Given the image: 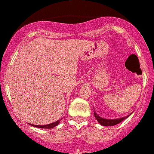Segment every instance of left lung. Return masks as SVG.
<instances>
[{"label":"left lung","mask_w":154,"mask_h":154,"mask_svg":"<svg viewBox=\"0 0 154 154\" xmlns=\"http://www.w3.org/2000/svg\"><path fill=\"white\" fill-rule=\"evenodd\" d=\"M129 115H127V116H126L125 118H118V119H105V118H100V116H99L98 115H97V113H96L95 112H94V116H95L96 119L97 120V121H98L99 123H100L101 125L103 126H115L116 125V124H119V123H121V121H123L124 120H125L126 118H127Z\"/></svg>","instance_id":"8db88e82"}]
</instances>
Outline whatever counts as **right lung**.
Masks as SVG:
<instances>
[{"label":"right lung","mask_w":154,"mask_h":154,"mask_svg":"<svg viewBox=\"0 0 154 154\" xmlns=\"http://www.w3.org/2000/svg\"><path fill=\"white\" fill-rule=\"evenodd\" d=\"M62 119H60L59 121H56V122L52 123V124H47V125H33V124H30L31 126L35 127H38V128H42V129H51L53 128V127H56V126L58 125V124L60 123V121H61Z\"/></svg>","instance_id":"1"}]
</instances>
